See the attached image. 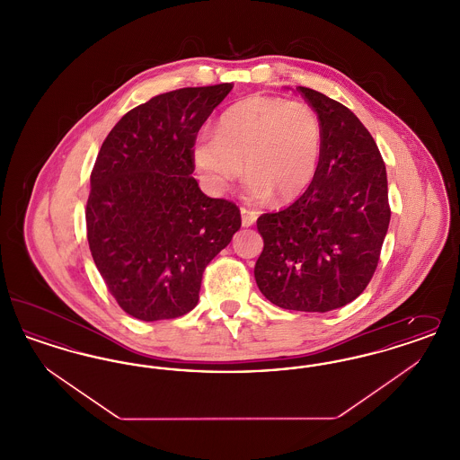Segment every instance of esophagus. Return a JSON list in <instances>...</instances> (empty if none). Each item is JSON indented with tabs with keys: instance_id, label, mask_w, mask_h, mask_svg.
Wrapping results in <instances>:
<instances>
[{
	"instance_id": "esophagus-1",
	"label": "esophagus",
	"mask_w": 460,
	"mask_h": 460,
	"mask_svg": "<svg viewBox=\"0 0 460 460\" xmlns=\"http://www.w3.org/2000/svg\"><path fill=\"white\" fill-rule=\"evenodd\" d=\"M259 217V214L257 212H253V210H248V208H241V224L244 226V227H250V226H253L255 224V220Z\"/></svg>"
}]
</instances>
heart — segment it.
Returning a JSON list of instances; mask_svg holds the SVG:
<instances>
[{"instance_id": "heart-1", "label": "heart", "mask_w": 460, "mask_h": 460, "mask_svg": "<svg viewBox=\"0 0 460 460\" xmlns=\"http://www.w3.org/2000/svg\"><path fill=\"white\" fill-rule=\"evenodd\" d=\"M321 154L323 128L312 107L257 94L226 110L217 131L198 134L193 164L214 195L224 193L246 167L244 197L267 201L274 195L286 203L305 193Z\"/></svg>"}]
</instances>
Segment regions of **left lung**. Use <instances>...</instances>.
Returning a JSON list of instances; mask_svg holds the SVG:
<instances>
[{"label":"left lung","mask_w":460,"mask_h":460,"mask_svg":"<svg viewBox=\"0 0 460 460\" xmlns=\"http://www.w3.org/2000/svg\"><path fill=\"white\" fill-rule=\"evenodd\" d=\"M323 128L317 174L293 205L263 214L255 281L274 305L329 312L369 285L390 226L386 167L371 132L326 94L298 86Z\"/></svg>","instance_id":"obj_1"}]
</instances>
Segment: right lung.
Here are the masks:
<instances>
[{"label": "right lung", "mask_w": 460, "mask_h": 460, "mask_svg": "<svg viewBox=\"0 0 460 460\" xmlns=\"http://www.w3.org/2000/svg\"><path fill=\"white\" fill-rule=\"evenodd\" d=\"M233 84L175 89L128 111L91 172L89 250L124 312L146 323L188 314L205 267L241 227L238 207L207 197L193 145Z\"/></svg>", "instance_id": "obj_1"}]
</instances>
